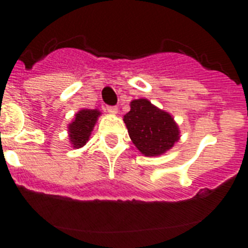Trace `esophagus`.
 I'll return each instance as SVG.
<instances>
[{"instance_id":"esophagus-1","label":"esophagus","mask_w":248,"mask_h":248,"mask_svg":"<svg viewBox=\"0 0 248 248\" xmlns=\"http://www.w3.org/2000/svg\"><path fill=\"white\" fill-rule=\"evenodd\" d=\"M107 110H108V113H110V114L118 113V108L117 107H114V105H108V107H107Z\"/></svg>"}]
</instances>
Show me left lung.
<instances>
[{"mask_svg":"<svg viewBox=\"0 0 248 248\" xmlns=\"http://www.w3.org/2000/svg\"><path fill=\"white\" fill-rule=\"evenodd\" d=\"M124 123L131 141L146 156L164 154L179 140V128L171 115L148 99L133 100Z\"/></svg>","mask_w":248,"mask_h":248,"instance_id":"8db88e82","label":"left lung"}]
</instances>
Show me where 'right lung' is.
Instances as JSON below:
<instances>
[{
  "instance_id": "add662e5",
  "label": "right lung",
  "mask_w": 248,
  "mask_h": 248,
  "mask_svg": "<svg viewBox=\"0 0 248 248\" xmlns=\"http://www.w3.org/2000/svg\"><path fill=\"white\" fill-rule=\"evenodd\" d=\"M98 115L100 113L97 109H82L77 113L74 122L69 124V138L74 148H80L88 141Z\"/></svg>"
}]
</instances>
